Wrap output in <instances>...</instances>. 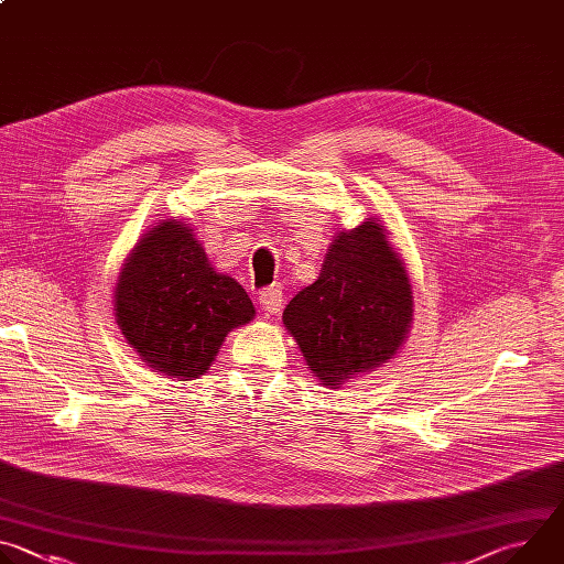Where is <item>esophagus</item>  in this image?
Returning a JSON list of instances; mask_svg holds the SVG:
<instances>
[{
  "label": "esophagus",
  "mask_w": 564,
  "mask_h": 564,
  "mask_svg": "<svg viewBox=\"0 0 564 564\" xmlns=\"http://www.w3.org/2000/svg\"><path fill=\"white\" fill-rule=\"evenodd\" d=\"M259 303H261V307H263L268 314L279 312V310H281V303H283V290H281V285H270V288L261 290Z\"/></svg>",
  "instance_id": "esophagus-1"
}]
</instances>
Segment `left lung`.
<instances>
[{"label":"left lung","instance_id":"left-lung-1","mask_svg":"<svg viewBox=\"0 0 564 564\" xmlns=\"http://www.w3.org/2000/svg\"><path fill=\"white\" fill-rule=\"evenodd\" d=\"M411 321V279L375 218L341 229L318 279L283 310V324L307 368L330 388L392 359Z\"/></svg>","mask_w":564,"mask_h":564}]
</instances>
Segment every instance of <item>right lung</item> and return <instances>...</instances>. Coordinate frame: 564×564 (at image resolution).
Masks as SVG:
<instances>
[{
    "instance_id": "add662e5",
    "label": "right lung",
    "mask_w": 564,
    "mask_h": 564,
    "mask_svg": "<svg viewBox=\"0 0 564 564\" xmlns=\"http://www.w3.org/2000/svg\"><path fill=\"white\" fill-rule=\"evenodd\" d=\"M113 307L140 359L181 381L205 375L225 337L257 314L248 292L209 265L194 229L178 218L160 220L138 240Z\"/></svg>"
}]
</instances>
